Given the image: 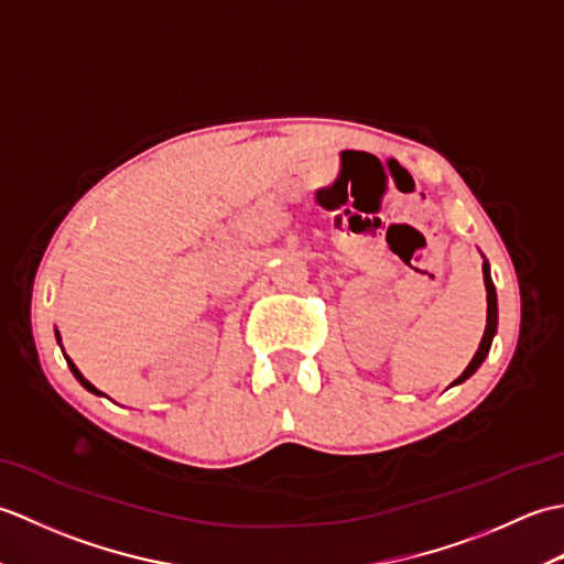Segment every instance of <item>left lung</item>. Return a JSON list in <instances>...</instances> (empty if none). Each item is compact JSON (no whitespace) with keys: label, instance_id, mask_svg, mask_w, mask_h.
<instances>
[{"label":"left lung","instance_id":"8db88e82","mask_svg":"<svg viewBox=\"0 0 564 564\" xmlns=\"http://www.w3.org/2000/svg\"><path fill=\"white\" fill-rule=\"evenodd\" d=\"M485 285H487V327H485V337L480 341V349H477V354L473 356V361L467 364V368L460 373V378L455 382H463L470 378L477 368H480V364L485 361V356L489 354V346H492V337L497 332V291H495V283H492V275H489V267L485 261Z\"/></svg>","mask_w":564,"mask_h":564}]
</instances>
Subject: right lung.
I'll return each mask as SVG.
<instances>
[{"instance_id":"add662e5","label":"right lung","mask_w":564,"mask_h":564,"mask_svg":"<svg viewBox=\"0 0 564 564\" xmlns=\"http://www.w3.org/2000/svg\"><path fill=\"white\" fill-rule=\"evenodd\" d=\"M67 364H69V370H72V373H75V378H77V380L82 382V386H84V388H87V390H89V392H94V394H101V392H99L97 388H94V386H91V382H89L87 378H84V376L79 373V370H77V366H75V364H72V361H69V358H67Z\"/></svg>"}]
</instances>
